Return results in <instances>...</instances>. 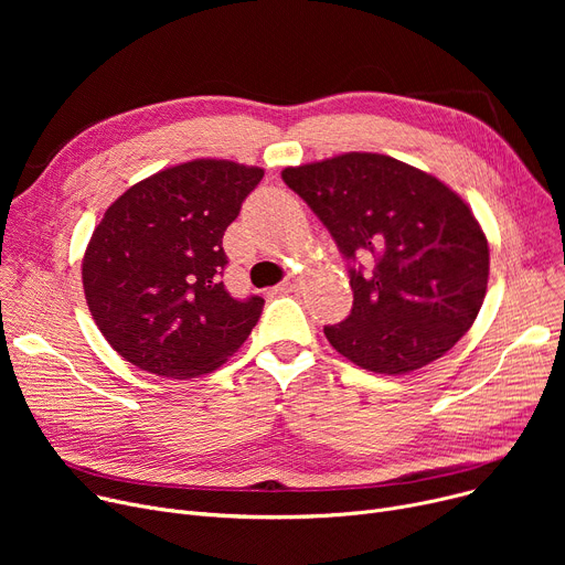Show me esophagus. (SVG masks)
<instances>
[{
	"label": "esophagus",
	"instance_id": "34e87169",
	"mask_svg": "<svg viewBox=\"0 0 565 565\" xmlns=\"http://www.w3.org/2000/svg\"><path fill=\"white\" fill-rule=\"evenodd\" d=\"M300 288V279L298 277H286L281 284L275 286L277 292H290V290H298Z\"/></svg>",
	"mask_w": 565,
	"mask_h": 565
}]
</instances>
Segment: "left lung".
Segmentation results:
<instances>
[{
  "instance_id": "1",
  "label": "left lung",
  "mask_w": 565,
  "mask_h": 565,
  "mask_svg": "<svg viewBox=\"0 0 565 565\" xmlns=\"http://www.w3.org/2000/svg\"><path fill=\"white\" fill-rule=\"evenodd\" d=\"M284 183L350 265L352 311L324 337L345 360L403 375L449 352L477 320L490 249L469 205L435 175L380 153L286 167Z\"/></svg>"
}]
</instances>
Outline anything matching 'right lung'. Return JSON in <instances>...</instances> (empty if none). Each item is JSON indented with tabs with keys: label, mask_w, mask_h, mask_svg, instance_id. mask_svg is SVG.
<instances>
[{
	"label": "right lung",
	"mask_w": 565,
	"mask_h": 565,
	"mask_svg": "<svg viewBox=\"0 0 565 565\" xmlns=\"http://www.w3.org/2000/svg\"><path fill=\"white\" fill-rule=\"evenodd\" d=\"M263 169L192 160L118 196L82 260L88 311L107 343L141 371L188 380L220 369L265 300H235L220 281L222 237Z\"/></svg>",
	"instance_id": "add662e5"
}]
</instances>
